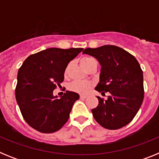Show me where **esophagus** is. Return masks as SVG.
I'll use <instances>...</instances> for the list:
<instances>
[{"label": "esophagus", "instance_id": "1", "mask_svg": "<svg viewBox=\"0 0 159 159\" xmlns=\"http://www.w3.org/2000/svg\"><path fill=\"white\" fill-rule=\"evenodd\" d=\"M80 99H85L88 98V96L87 95H80Z\"/></svg>", "mask_w": 159, "mask_h": 159}]
</instances>
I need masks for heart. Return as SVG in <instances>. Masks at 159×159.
I'll list each match as a JSON object with an SVG mask.
<instances>
[{"label": "heart", "instance_id": "obj_1", "mask_svg": "<svg viewBox=\"0 0 159 159\" xmlns=\"http://www.w3.org/2000/svg\"><path fill=\"white\" fill-rule=\"evenodd\" d=\"M94 60L92 57H84V58L81 60V65L87 70L89 65L91 64V63ZM71 64H68L65 70V75H67V72H68V70H69V67ZM92 88V84L90 82H87V81H80L76 80L74 81V82L71 83L69 85V90L71 92H76L78 94H81V95H84V94H87L89 92L91 88Z\"/></svg>", "mask_w": 159, "mask_h": 159}]
</instances>
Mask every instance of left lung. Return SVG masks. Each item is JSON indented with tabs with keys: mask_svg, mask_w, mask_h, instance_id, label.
Wrapping results in <instances>:
<instances>
[{
	"mask_svg": "<svg viewBox=\"0 0 159 159\" xmlns=\"http://www.w3.org/2000/svg\"><path fill=\"white\" fill-rule=\"evenodd\" d=\"M98 60L101 67L99 83L95 90L111 94L107 99L97 97L99 105L92 112L102 127L117 130L132 121L144 98L143 75L134 56L115 45L84 49Z\"/></svg>",
	"mask_w": 159,
	"mask_h": 159,
	"instance_id": "obj_1",
	"label": "left lung"
}]
</instances>
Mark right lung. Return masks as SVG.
<instances>
[{
	"label": "right lung",
	"instance_id": "add662e5",
	"mask_svg": "<svg viewBox=\"0 0 159 159\" xmlns=\"http://www.w3.org/2000/svg\"><path fill=\"white\" fill-rule=\"evenodd\" d=\"M82 51L50 48L29 56L19 68L16 102L24 119L37 131L53 133L68 120L80 95L67 91L58 99L53 95V90L64 81L68 63Z\"/></svg>",
	"mask_w": 159,
	"mask_h": 159
}]
</instances>
